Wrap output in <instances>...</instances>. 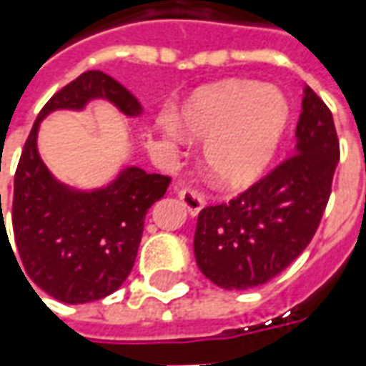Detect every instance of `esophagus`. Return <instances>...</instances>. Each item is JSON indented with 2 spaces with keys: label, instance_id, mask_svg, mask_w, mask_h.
Masks as SVG:
<instances>
[{
  "label": "esophagus",
  "instance_id": "34e87169",
  "mask_svg": "<svg viewBox=\"0 0 366 366\" xmlns=\"http://www.w3.org/2000/svg\"><path fill=\"white\" fill-rule=\"evenodd\" d=\"M178 198L182 199V204L192 215L199 214V209L206 206L204 194H199V192L196 190H190V188H182V190L178 192Z\"/></svg>",
  "mask_w": 366,
  "mask_h": 366
}]
</instances>
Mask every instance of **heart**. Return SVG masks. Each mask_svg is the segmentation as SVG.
Here are the masks:
<instances>
[{"label": "heart", "instance_id": "heart-1", "mask_svg": "<svg viewBox=\"0 0 366 366\" xmlns=\"http://www.w3.org/2000/svg\"><path fill=\"white\" fill-rule=\"evenodd\" d=\"M288 123V104L272 86L243 80L215 84L192 97L178 117L186 139L206 141L202 159L215 182L239 190L253 184L274 157ZM162 133L178 141V129L164 121Z\"/></svg>", "mask_w": 366, "mask_h": 366}]
</instances>
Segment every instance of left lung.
<instances>
[{
  "label": "left lung",
  "instance_id": "obj_1",
  "mask_svg": "<svg viewBox=\"0 0 366 366\" xmlns=\"http://www.w3.org/2000/svg\"><path fill=\"white\" fill-rule=\"evenodd\" d=\"M337 162L333 115L306 86L294 154L237 198L199 212L194 253L204 276L247 290L280 274L314 239Z\"/></svg>",
  "mask_w": 366,
  "mask_h": 366
}]
</instances>
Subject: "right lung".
<instances>
[{"instance_id": "obj_1", "label": "right lung", "mask_w": 366, "mask_h": 366, "mask_svg": "<svg viewBox=\"0 0 366 366\" xmlns=\"http://www.w3.org/2000/svg\"><path fill=\"white\" fill-rule=\"evenodd\" d=\"M96 97L109 99L125 115L141 113L135 96L112 76L84 72L44 104L21 151L13 184L11 223L19 269L41 290L66 304L105 298L125 282L143 237L144 215L170 184V176L147 174L137 167L121 170L109 186L94 192L72 190L52 178L36 151L39 123L54 109H82ZM4 225L1 214V231L7 235Z\"/></svg>"}]
</instances>
